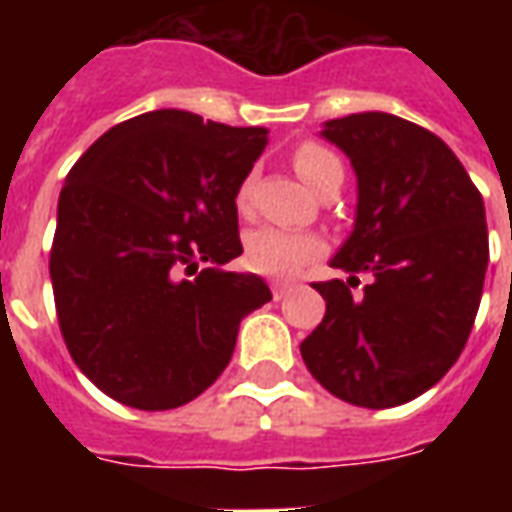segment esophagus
<instances>
[{"mask_svg": "<svg viewBox=\"0 0 512 512\" xmlns=\"http://www.w3.org/2000/svg\"><path fill=\"white\" fill-rule=\"evenodd\" d=\"M290 288H293V282H285V279H274V282H271V296H274V299H282V296H285Z\"/></svg>", "mask_w": 512, "mask_h": 512, "instance_id": "34e87169", "label": "esophagus"}]
</instances>
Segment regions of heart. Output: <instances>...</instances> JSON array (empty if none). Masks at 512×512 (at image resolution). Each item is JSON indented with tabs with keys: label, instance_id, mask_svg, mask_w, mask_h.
Segmentation results:
<instances>
[{
	"label": "heart",
	"instance_id": "heart-1",
	"mask_svg": "<svg viewBox=\"0 0 512 512\" xmlns=\"http://www.w3.org/2000/svg\"><path fill=\"white\" fill-rule=\"evenodd\" d=\"M293 167L301 175V180L315 191L334 175H343L340 158L318 142H301L293 150ZM249 202H252V178H246L235 194V205L241 213L249 211ZM321 252L323 241L318 235L301 233V230H282V227H257L246 235L244 241L246 263L255 268L257 274H266V277L296 274L301 266H307Z\"/></svg>",
	"mask_w": 512,
	"mask_h": 512
}]
</instances>
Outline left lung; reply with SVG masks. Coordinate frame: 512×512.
<instances>
[{
	"mask_svg": "<svg viewBox=\"0 0 512 512\" xmlns=\"http://www.w3.org/2000/svg\"><path fill=\"white\" fill-rule=\"evenodd\" d=\"M323 136L359 180L351 238L312 282L326 315L301 343L304 365L334 397L392 408L428 392L469 340L488 268L483 194L428 128L384 112L329 120ZM370 273L362 294L358 274Z\"/></svg>",
	"mask_w": 512,
	"mask_h": 512,
	"instance_id": "left-lung-1",
	"label": "left lung"
}]
</instances>
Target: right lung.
I'll return each instance as SVG.
<instances>
[{
  "label": "right lung",
  "instance_id": "right-lung-1",
  "mask_svg": "<svg viewBox=\"0 0 512 512\" xmlns=\"http://www.w3.org/2000/svg\"><path fill=\"white\" fill-rule=\"evenodd\" d=\"M266 134L158 109L109 128L68 172L54 307L73 362L117 403L167 411L202 395L241 318L271 301L260 277L219 268L244 252L235 194Z\"/></svg>",
  "mask_w": 512,
  "mask_h": 512
}]
</instances>
